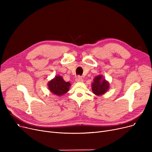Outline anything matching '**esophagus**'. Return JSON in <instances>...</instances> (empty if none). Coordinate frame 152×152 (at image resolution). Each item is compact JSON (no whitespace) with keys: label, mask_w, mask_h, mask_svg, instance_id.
I'll return each mask as SVG.
<instances>
[{"label":"esophagus","mask_w":152,"mask_h":152,"mask_svg":"<svg viewBox=\"0 0 152 152\" xmlns=\"http://www.w3.org/2000/svg\"><path fill=\"white\" fill-rule=\"evenodd\" d=\"M76 82H83V79L80 76H78L76 78Z\"/></svg>","instance_id":"34e87169"}]
</instances>
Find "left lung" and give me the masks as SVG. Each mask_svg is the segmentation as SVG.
<instances>
[{
    "label": "left lung",
    "mask_w": 152,
    "mask_h": 152,
    "mask_svg": "<svg viewBox=\"0 0 152 152\" xmlns=\"http://www.w3.org/2000/svg\"><path fill=\"white\" fill-rule=\"evenodd\" d=\"M91 86L92 92L99 96L108 91L110 88V84L105 79H103V76L99 75L95 77Z\"/></svg>",
    "instance_id": "8db88e82"
}]
</instances>
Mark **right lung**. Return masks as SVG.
<instances>
[{"mask_svg": "<svg viewBox=\"0 0 152 152\" xmlns=\"http://www.w3.org/2000/svg\"><path fill=\"white\" fill-rule=\"evenodd\" d=\"M70 83L64 81L60 76H56L48 83V87L51 92L57 95H63L69 90Z\"/></svg>", "mask_w": 152, "mask_h": 152, "instance_id": "obj_1", "label": "right lung"}]
</instances>
